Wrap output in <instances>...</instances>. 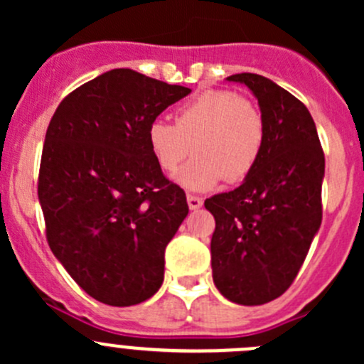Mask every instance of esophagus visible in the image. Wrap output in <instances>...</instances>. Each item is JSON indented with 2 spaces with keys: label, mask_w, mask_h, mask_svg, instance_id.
Here are the masks:
<instances>
[{
  "label": "esophagus",
  "mask_w": 364,
  "mask_h": 364,
  "mask_svg": "<svg viewBox=\"0 0 364 364\" xmlns=\"http://www.w3.org/2000/svg\"><path fill=\"white\" fill-rule=\"evenodd\" d=\"M186 203H188V208L190 209H199V208H203V199H200V197H197V196H186Z\"/></svg>",
  "instance_id": "34e87169"
}]
</instances>
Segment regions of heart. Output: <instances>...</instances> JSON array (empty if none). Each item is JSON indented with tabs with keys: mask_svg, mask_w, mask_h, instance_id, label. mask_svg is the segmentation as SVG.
<instances>
[{
	"mask_svg": "<svg viewBox=\"0 0 364 364\" xmlns=\"http://www.w3.org/2000/svg\"><path fill=\"white\" fill-rule=\"evenodd\" d=\"M146 139L156 165L165 172L176 171L192 149L196 156L176 174V181L183 188L204 192L223 178L237 183L250 174L262 153L266 128L250 98L211 90L183 105L174 124L151 121Z\"/></svg>",
	"mask_w": 364,
	"mask_h": 364,
	"instance_id": "heart-1",
	"label": "heart"
}]
</instances>
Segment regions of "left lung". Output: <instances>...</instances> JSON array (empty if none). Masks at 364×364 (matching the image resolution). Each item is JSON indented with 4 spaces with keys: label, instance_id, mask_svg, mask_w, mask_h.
I'll return each instance as SVG.
<instances>
[{
    "label": "left lung",
    "instance_id": "obj_1",
    "mask_svg": "<svg viewBox=\"0 0 364 364\" xmlns=\"http://www.w3.org/2000/svg\"><path fill=\"white\" fill-rule=\"evenodd\" d=\"M259 100L266 139L255 168L232 192L205 199L215 216L213 282L245 306L284 294L322 222L324 153L314 117L294 95L257 73H236Z\"/></svg>",
    "mask_w": 364,
    "mask_h": 364
}]
</instances>
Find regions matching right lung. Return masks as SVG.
<instances>
[{
    "label": "right lung",
    "mask_w": 364,
    "mask_h": 364,
    "mask_svg": "<svg viewBox=\"0 0 364 364\" xmlns=\"http://www.w3.org/2000/svg\"><path fill=\"white\" fill-rule=\"evenodd\" d=\"M190 87L114 68L68 95L43 142L38 200L49 247L84 292L132 306L161 287L165 247L188 215L146 132Z\"/></svg>",
    "instance_id": "1"
}]
</instances>
